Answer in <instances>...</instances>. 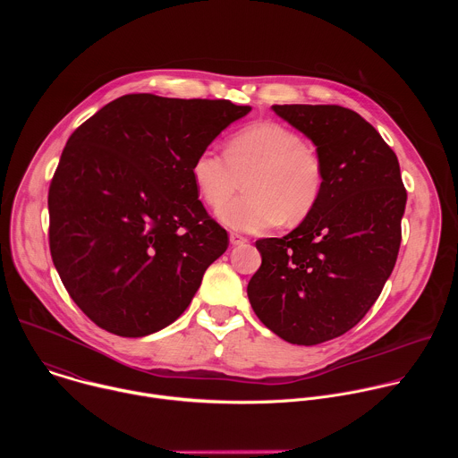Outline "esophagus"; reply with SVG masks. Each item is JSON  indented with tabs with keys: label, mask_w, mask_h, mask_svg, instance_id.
<instances>
[{
	"label": "esophagus",
	"mask_w": 458,
	"mask_h": 458,
	"mask_svg": "<svg viewBox=\"0 0 458 458\" xmlns=\"http://www.w3.org/2000/svg\"><path fill=\"white\" fill-rule=\"evenodd\" d=\"M230 242H232L233 246H239V244H244V242H248V239H246L244 235L237 233V232H232V233H230Z\"/></svg>",
	"instance_id": "esophagus-1"
}]
</instances>
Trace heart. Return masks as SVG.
<instances>
[{
  "label": "heart",
  "mask_w": 458,
  "mask_h": 458,
  "mask_svg": "<svg viewBox=\"0 0 458 458\" xmlns=\"http://www.w3.org/2000/svg\"><path fill=\"white\" fill-rule=\"evenodd\" d=\"M191 181L201 199L217 208L245 181L247 193L217 210L223 225L241 232H265L299 225L317 208L324 190L318 152L292 128L259 121L235 132L225 154L205 148L193 157Z\"/></svg>",
  "instance_id": "1"
}]
</instances>
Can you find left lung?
<instances>
[{
  "label": "left lung",
  "instance_id": "obj_1",
  "mask_svg": "<svg viewBox=\"0 0 458 458\" xmlns=\"http://www.w3.org/2000/svg\"><path fill=\"white\" fill-rule=\"evenodd\" d=\"M311 140L324 165L317 208L288 235L259 239L248 299L292 344L341 337L368 313L394 272L408 193L395 152L357 112L339 105H274Z\"/></svg>",
  "mask_w": 458,
  "mask_h": 458
}]
</instances>
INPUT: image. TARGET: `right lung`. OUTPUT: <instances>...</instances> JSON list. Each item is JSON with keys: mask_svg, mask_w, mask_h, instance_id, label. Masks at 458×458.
<instances>
[{"mask_svg": "<svg viewBox=\"0 0 458 458\" xmlns=\"http://www.w3.org/2000/svg\"><path fill=\"white\" fill-rule=\"evenodd\" d=\"M251 108L126 94L69 138L48 188L54 267L80 310L119 337L172 324L228 248L193 157Z\"/></svg>", "mask_w": 458, "mask_h": 458, "instance_id": "add662e5", "label": "right lung"}]
</instances>
